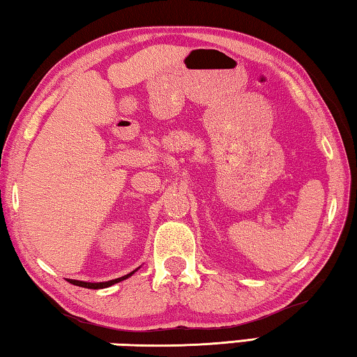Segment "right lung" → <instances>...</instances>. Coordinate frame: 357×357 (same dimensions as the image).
I'll use <instances>...</instances> for the list:
<instances>
[{"mask_svg":"<svg viewBox=\"0 0 357 357\" xmlns=\"http://www.w3.org/2000/svg\"><path fill=\"white\" fill-rule=\"evenodd\" d=\"M135 271H137V268ZM135 271H131L128 274H125V276L122 278H117V279H112V280H108V282H84V280H75V279H67L68 282L73 284V285H78V287H84V289H92V290H98V289H106V287H111L114 285L117 282H121V280H125L128 279L131 274H135Z\"/></svg>","mask_w":357,"mask_h":357,"instance_id":"obj_1","label":"right lung"}]
</instances>
